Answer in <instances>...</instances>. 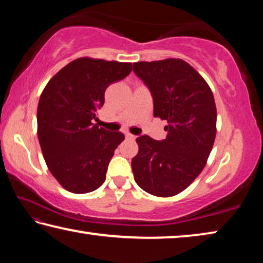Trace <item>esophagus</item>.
Returning a JSON list of instances; mask_svg holds the SVG:
<instances>
[{
	"mask_svg": "<svg viewBox=\"0 0 263 263\" xmlns=\"http://www.w3.org/2000/svg\"><path fill=\"white\" fill-rule=\"evenodd\" d=\"M125 137L127 138V139H131V140H135L136 139V136H133V135H131V133H128V132L125 133Z\"/></svg>",
	"mask_w": 263,
	"mask_h": 263,
	"instance_id": "esophagus-1",
	"label": "esophagus"
}]
</instances>
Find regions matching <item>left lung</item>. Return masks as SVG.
<instances>
[{"instance_id":"8db88e82","label":"left lung","mask_w":263,"mask_h":263,"mask_svg":"<svg viewBox=\"0 0 263 263\" xmlns=\"http://www.w3.org/2000/svg\"><path fill=\"white\" fill-rule=\"evenodd\" d=\"M133 72L152 94L154 117L168 123L166 139L137 138L135 181L146 193L171 197L205 167L217 131L215 99L205 80L182 59L135 62Z\"/></svg>"}]
</instances>
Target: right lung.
Returning <instances> with one entry per match:
<instances>
[{
  "label": "right lung",
  "mask_w": 263,
  "mask_h": 263,
  "mask_svg": "<svg viewBox=\"0 0 263 263\" xmlns=\"http://www.w3.org/2000/svg\"><path fill=\"white\" fill-rule=\"evenodd\" d=\"M131 70L130 62L79 58L44 88L37 109L39 144L51 174L70 193L87 194L104 183L124 135L92 121H99L106 88Z\"/></svg>",
  "instance_id": "1"
}]
</instances>
